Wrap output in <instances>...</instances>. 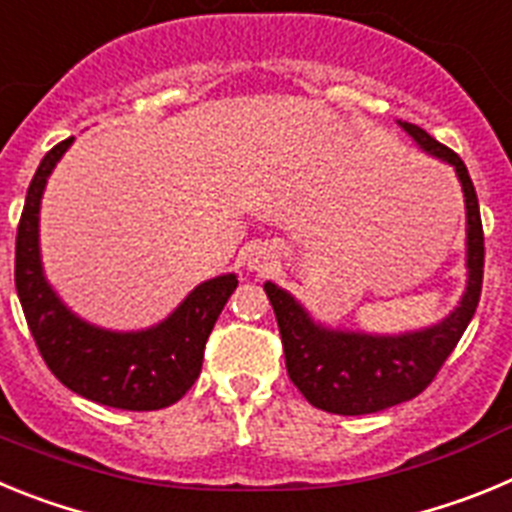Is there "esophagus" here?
<instances>
[{
	"label": "esophagus",
	"instance_id": "34e87169",
	"mask_svg": "<svg viewBox=\"0 0 512 512\" xmlns=\"http://www.w3.org/2000/svg\"><path fill=\"white\" fill-rule=\"evenodd\" d=\"M277 264V251L269 243H253L246 253V266L256 274H264L271 266Z\"/></svg>",
	"mask_w": 512,
	"mask_h": 512
}]
</instances>
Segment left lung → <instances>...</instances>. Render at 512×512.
I'll return each instance as SVG.
<instances>
[{"label":"left lung","mask_w":512,"mask_h":512,"mask_svg":"<svg viewBox=\"0 0 512 512\" xmlns=\"http://www.w3.org/2000/svg\"><path fill=\"white\" fill-rule=\"evenodd\" d=\"M397 125L413 138L420 151L449 164L459 179L467 212V284L459 305L428 328L405 333H366L320 323L287 289L264 282V292L274 307L282 333L289 379L310 405L325 413H379L420 395L467 330L482 292L485 235L467 166L451 148L441 146L413 122L397 120Z\"/></svg>","instance_id":"8db88e82"}]
</instances>
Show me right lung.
I'll use <instances>...</instances> for the list:
<instances>
[{
	"label": "right lung",
	"mask_w": 512,
	"mask_h": 512,
	"mask_svg": "<svg viewBox=\"0 0 512 512\" xmlns=\"http://www.w3.org/2000/svg\"><path fill=\"white\" fill-rule=\"evenodd\" d=\"M71 143L74 138L45 153L17 228L15 287L27 325L48 369L76 395L120 410L169 408L200 377L205 343L238 277L220 274L197 284L151 328L110 330L76 315L51 287L40 256V202Z\"/></svg>",
	"instance_id": "add662e5"
}]
</instances>
